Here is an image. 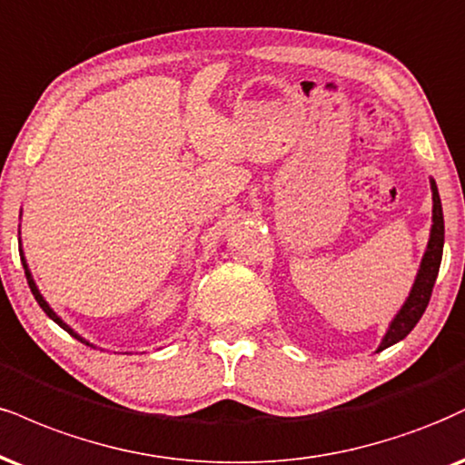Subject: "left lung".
<instances>
[{"mask_svg": "<svg viewBox=\"0 0 465 465\" xmlns=\"http://www.w3.org/2000/svg\"><path fill=\"white\" fill-rule=\"evenodd\" d=\"M430 193H433V225H430V236L427 242V251H424L420 268H418L416 282H413L411 292L407 301L402 303L399 314L392 318L388 331H385L381 344L377 351L388 349L402 338H407L418 321H420L424 310H427L430 292H433L435 279H438L440 264H441V251H444V214H441V201L435 179H430Z\"/></svg>", "mask_w": 465, "mask_h": 465, "instance_id": "8db88e82", "label": "left lung"}]
</instances>
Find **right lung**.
Wrapping results in <instances>:
<instances>
[{
  "label": "right lung",
  "mask_w": 465,
  "mask_h": 465,
  "mask_svg": "<svg viewBox=\"0 0 465 465\" xmlns=\"http://www.w3.org/2000/svg\"><path fill=\"white\" fill-rule=\"evenodd\" d=\"M19 253H21V262H24V268H25V277H27V283H30V290H32V294H35L36 303L43 307V312H45V314H47L49 318H52V321H54L55 324H60V327H63L66 333H71V335H73V338H75V340H80V342H84V344H86V346H93L91 342H88V340H84L80 333H75V331H73V329L69 327V324H66V322L63 321V318H60V316H58V314H55V312L52 310V307H49V303H47V301H45V299H43V294H41V292H38V288H36L35 279H32V272H30V268H27V264H25V257H24V249H19Z\"/></svg>",
  "instance_id": "right-lung-1"
}]
</instances>
